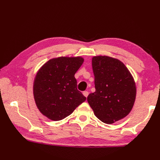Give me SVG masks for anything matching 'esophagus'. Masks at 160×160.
<instances>
[{
    "label": "esophagus",
    "mask_w": 160,
    "mask_h": 160,
    "mask_svg": "<svg viewBox=\"0 0 160 160\" xmlns=\"http://www.w3.org/2000/svg\"><path fill=\"white\" fill-rule=\"evenodd\" d=\"M83 95L85 96V97H88V95H89V92L88 91H83Z\"/></svg>",
    "instance_id": "esophagus-1"
}]
</instances>
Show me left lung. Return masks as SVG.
Segmentation results:
<instances>
[{
  "label": "left lung",
  "instance_id": "obj_1",
  "mask_svg": "<svg viewBox=\"0 0 160 160\" xmlns=\"http://www.w3.org/2000/svg\"><path fill=\"white\" fill-rule=\"evenodd\" d=\"M95 91L88 97L94 114L101 122L111 124L127 116L136 96V86L122 61L108 56L92 59Z\"/></svg>",
  "mask_w": 160,
  "mask_h": 160
}]
</instances>
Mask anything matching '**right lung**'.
I'll list each match as a JSON object with an SVG mask.
<instances>
[{"mask_svg":"<svg viewBox=\"0 0 160 160\" xmlns=\"http://www.w3.org/2000/svg\"><path fill=\"white\" fill-rule=\"evenodd\" d=\"M81 57L54 58L38 70L33 95L41 113L53 121L63 119L86 100L77 90L75 74L83 64Z\"/></svg>","mask_w":160,"mask_h":160,"instance_id":"add662e5","label":"right lung"}]
</instances>
